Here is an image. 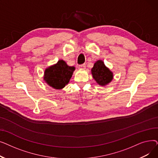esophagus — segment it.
I'll use <instances>...</instances> for the list:
<instances>
[{
	"mask_svg": "<svg viewBox=\"0 0 158 158\" xmlns=\"http://www.w3.org/2000/svg\"><path fill=\"white\" fill-rule=\"evenodd\" d=\"M79 68L80 69H85V68H86V64L84 63V64H80V65L79 66Z\"/></svg>",
	"mask_w": 158,
	"mask_h": 158,
	"instance_id": "1",
	"label": "esophagus"
}]
</instances>
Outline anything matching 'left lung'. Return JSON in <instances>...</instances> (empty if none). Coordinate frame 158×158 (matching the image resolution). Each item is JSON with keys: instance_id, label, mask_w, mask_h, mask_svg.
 I'll return each mask as SVG.
<instances>
[{"instance_id": "8db88e82", "label": "left lung", "mask_w": 158, "mask_h": 158, "mask_svg": "<svg viewBox=\"0 0 158 158\" xmlns=\"http://www.w3.org/2000/svg\"><path fill=\"white\" fill-rule=\"evenodd\" d=\"M93 77L99 85L105 86L110 82L113 77V73L105 66L101 60L97 61L92 69Z\"/></svg>"}]
</instances>
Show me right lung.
I'll return each mask as SVG.
<instances>
[{
  "label": "right lung",
  "mask_w": 158,
  "mask_h": 158,
  "mask_svg": "<svg viewBox=\"0 0 158 158\" xmlns=\"http://www.w3.org/2000/svg\"><path fill=\"white\" fill-rule=\"evenodd\" d=\"M74 70L73 66H69L63 60H60L45 70L44 79L50 86L62 89L69 83Z\"/></svg>",
  "instance_id": "right-lung-1"
}]
</instances>
